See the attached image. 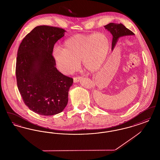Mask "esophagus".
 <instances>
[{
    "instance_id": "obj_1",
    "label": "esophagus",
    "mask_w": 160,
    "mask_h": 160,
    "mask_svg": "<svg viewBox=\"0 0 160 160\" xmlns=\"http://www.w3.org/2000/svg\"><path fill=\"white\" fill-rule=\"evenodd\" d=\"M82 77L80 76L75 77H74V82L75 83H77V82H78L82 79Z\"/></svg>"
}]
</instances>
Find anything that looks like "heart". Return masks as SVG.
Here are the masks:
<instances>
[{"label": "heart", "mask_w": 160, "mask_h": 160, "mask_svg": "<svg viewBox=\"0 0 160 160\" xmlns=\"http://www.w3.org/2000/svg\"><path fill=\"white\" fill-rule=\"evenodd\" d=\"M110 50V41L104 33L77 34L65 41L63 48L54 50V58L61 71L70 74L82 61L84 68L91 72L102 67Z\"/></svg>", "instance_id": "b5f03b06"}]
</instances>
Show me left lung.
Wrapping results in <instances>:
<instances>
[{"label": "left lung", "instance_id": "1", "mask_svg": "<svg viewBox=\"0 0 160 160\" xmlns=\"http://www.w3.org/2000/svg\"><path fill=\"white\" fill-rule=\"evenodd\" d=\"M104 27L108 31H110L113 35L112 44V49H113L118 39L120 37L125 36V35H134V33L132 31L127 29L121 23L115 24V23H110L104 26Z\"/></svg>", "mask_w": 160, "mask_h": 160}]
</instances>
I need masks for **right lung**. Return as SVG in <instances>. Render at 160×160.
Instances as JSON below:
<instances>
[{"mask_svg": "<svg viewBox=\"0 0 160 160\" xmlns=\"http://www.w3.org/2000/svg\"><path fill=\"white\" fill-rule=\"evenodd\" d=\"M61 28L38 26L23 38L19 46L15 74L24 103L38 114L61 113L67 105L73 78L56 68L55 43L64 36Z\"/></svg>", "mask_w": 160, "mask_h": 160, "instance_id": "1", "label": "right lung"}]
</instances>
